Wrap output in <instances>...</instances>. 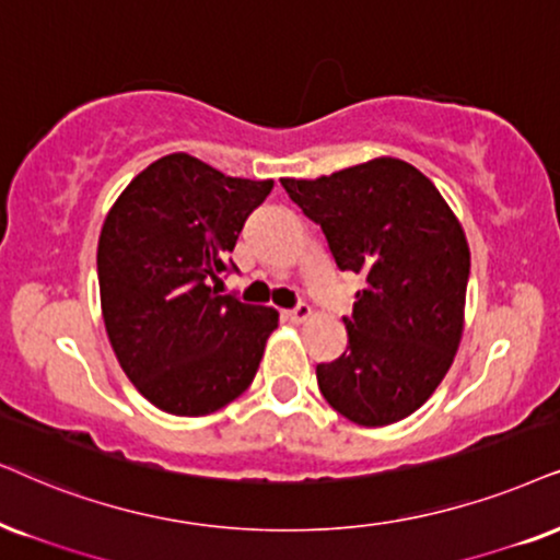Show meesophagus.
Returning a JSON list of instances; mask_svg holds the SVG:
<instances>
[{
  "instance_id": "esophagus-1",
  "label": "esophagus",
  "mask_w": 560,
  "mask_h": 560,
  "mask_svg": "<svg viewBox=\"0 0 560 560\" xmlns=\"http://www.w3.org/2000/svg\"><path fill=\"white\" fill-rule=\"evenodd\" d=\"M310 317H313V310H310L307 304H296V307L287 310L289 323H304V320H310Z\"/></svg>"
}]
</instances>
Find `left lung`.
Segmentation results:
<instances>
[{
	"label": "left lung",
	"mask_w": 560,
	"mask_h": 560,
	"mask_svg": "<svg viewBox=\"0 0 560 560\" xmlns=\"http://www.w3.org/2000/svg\"><path fill=\"white\" fill-rule=\"evenodd\" d=\"M281 186L320 224L336 266L364 276L343 317L349 349L317 364L323 398L359 427L406 419L463 338L470 250L457 217L421 170L395 158Z\"/></svg>",
	"instance_id": "obj_1"
}]
</instances>
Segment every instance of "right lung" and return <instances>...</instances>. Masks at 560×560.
<instances>
[{"label":"right lung","instance_id":"right-lung-1","mask_svg":"<svg viewBox=\"0 0 560 560\" xmlns=\"http://www.w3.org/2000/svg\"><path fill=\"white\" fill-rule=\"evenodd\" d=\"M271 188L175 152L141 170L105 217V330L126 377L165 413H214L256 377L279 313L219 294L211 281L237 271L230 253Z\"/></svg>","mask_w":560,"mask_h":560}]
</instances>
